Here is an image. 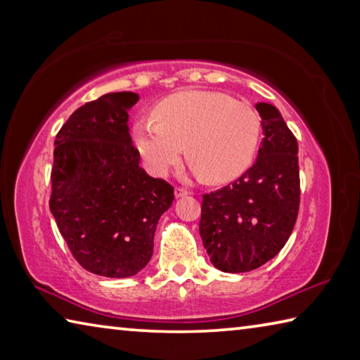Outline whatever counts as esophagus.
I'll return each mask as SVG.
<instances>
[{"instance_id": "1", "label": "esophagus", "mask_w": 360, "mask_h": 360, "mask_svg": "<svg viewBox=\"0 0 360 360\" xmlns=\"http://www.w3.org/2000/svg\"><path fill=\"white\" fill-rule=\"evenodd\" d=\"M186 195H188V192H187V188H184V187H174V197L176 198H181V197H186Z\"/></svg>"}]
</instances>
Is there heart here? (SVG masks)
Wrapping results in <instances>:
<instances>
[{
    "label": "heart",
    "mask_w": 360,
    "mask_h": 360,
    "mask_svg": "<svg viewBox=\"0 0 360 360\" xmlns=\"http://www.w3.org/2000/svg\"><path fill=\"white\" fill-rule=\"evenodd\" d=\"M262 119L255 109L212 90H182L162 100L154 120L133 127L139 155L155 176L178 167L187 148L193 172L211 184L238 178L259 150Z\"/></svg>",
    "instance_id": "heart-1"
}]
</instances>
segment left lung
Returning a JSON list of instances; mask_svg holds the SVG:
<instances>
[{"mask_svg": "<svg viewBox=\"0 0 360 360\" xmlns=\"http://www.w3.org/2000/svg\"><path fill=\"white\" fill-rule=\"evenodd\" d=\"M262 117L257 160L231 184L203 195L200 235L212 265L245 273L281 251L300 205L298 144L278 109L255 105Z\"/></svg>", "mask_w": 360, "mask_h": 360, "instance_id": "left-lung-1", "label": "left lung"}]
</instances>
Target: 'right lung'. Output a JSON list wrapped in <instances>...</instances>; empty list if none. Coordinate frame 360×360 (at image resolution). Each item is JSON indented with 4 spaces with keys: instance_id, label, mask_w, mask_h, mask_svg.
I'll use <instances>...</instances> for the list:
<instances>
[{
    "instance_id": "obj_1",
    "label": "right lung",
    "mask_w": 360,
    "mask_h": 360,
    "mask_svg": "<svg viewBox=\"0 0 360 360\" xmlns=\"http://www.w3.org/2000/svg\"><path fill=\"white\" fill-rule=\"evenodd\" d=\"M138 94L115 92L77 108L57 133L49 200L79 265L95 275L129 278L148 265L160 216L174 188L139 167L129 111Z\"/></svg>"
}]
</instances>
